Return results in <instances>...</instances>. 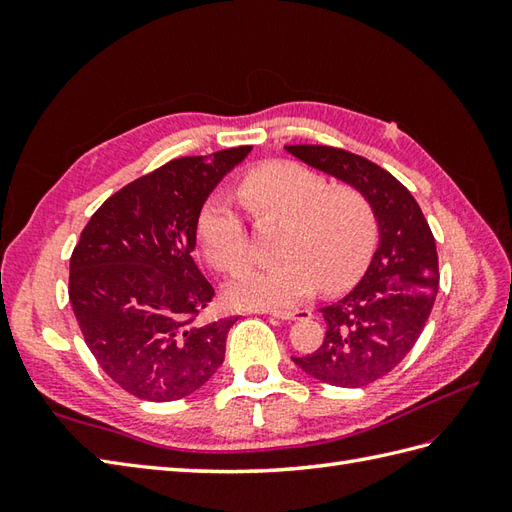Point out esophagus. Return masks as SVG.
Wrapping results in <instances>:
<instances>
[{"mask_svg":"<svg viewBox=\"0 0 512 512\" xmlns=\"http://www.w3.org/2000/svg\"><path fill=\"white\" fill-rule=\"evenodd\" d=\"M266 314L275 319H284V321H297V319H308L312 317L310 310H266Z\"/></svg>","mask_w":512,"mask_h":512,"instance_id":"obj_1","label":"esophagus"}]
</instances>
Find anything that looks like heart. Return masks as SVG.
Segmentation results:
<instances>
[{"label":"heart","mask_w":512,"mask_h":512,"mask_svg":"<svg viewBox=\"0 0 512 512\" xmlns=\"http://www.w3.org/2000/svg\"><path fill=\"white\" fill-rule=\"evenodd\" d=\"M242 209L255 224L277 222L273 264L246 266L226 286V299L242 310H288L317 286L341 290L363 273L376 246V217L361 191L328 187L299 162H264L235 184ZM198 242L209 262L233 273L248 255L242 215L222 195L202 204Z\"/></svg>","instance_id":"1"}]
</instances>
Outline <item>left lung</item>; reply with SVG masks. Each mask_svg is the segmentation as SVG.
Instances as JSON below:
<instances>
[{
  "instance_id": "8db88e82",
  "label": "left lung",
  "mask_w": 512,
  "mask_h": 512,
  "mask_svg": "<svg viewBox=\"0 0 512 512\" xmlns=\"http://www.w3.org/2000/svg\"><path fill=\"white\" fill-rule=\"evenodd\" d=\"M286 151L361 191L374 211L378 248L363 279L321 308L328 328L319 350L292 356L321 383L365 387L389 374L424 330L440 281L436 239L407 187L372 160L325 145H286Z\"/></svg>"
}]
</instances>
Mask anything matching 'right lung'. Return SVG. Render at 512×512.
Wrapping results in <instances>:
<instances>
[{"mask_svg": "<svg viewBox=\"0 0 512 512\" xmlns=\"http://www.w3.org/2000/svg\"><path fill=\"white\" fill-rule=\"evenodd\" d=\"M250 149L176 158L129 182L101 204L74 246V317L103 372L129 394L178 400L224 363L237 319H195L215 292L191 253L202 204Z\"/></svg>", "mask_w": 512, "mask_h": 512, "instance_id": "add662e5", "label": "right lung"}]
</instances>
